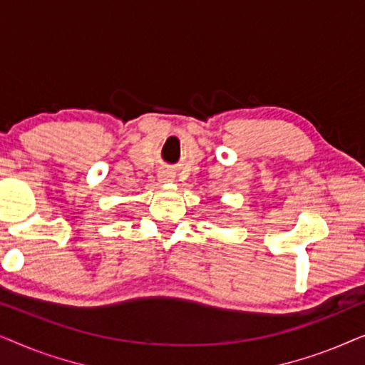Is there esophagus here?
<instances>
[{"label":"esophagus","instance_id":"esophagus-1","mask_svg":"<svg viewBox=\"0 0 365 365\" xmlns=\"http://www.w3.org/2000/svg\"><path fill=\"white\" fill-rule=\"evenodd\" d=\"M174 174L171 171H163L159 173V182H173Z\"/></svg>","mask_w":365,"mask_h":365}]
</instances>
